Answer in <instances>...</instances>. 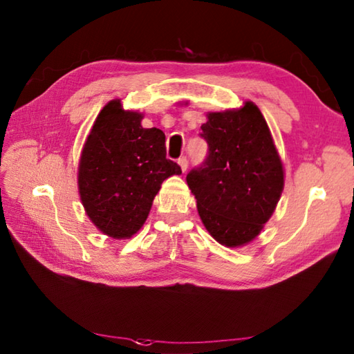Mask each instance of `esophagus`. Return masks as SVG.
I'll use <instances>...</instances> for the list:
<instances>
[{
  "label": "esophagus",
  "instance_id": "34e87169",
  "mask_svg": "<svg viewBox=\"0 0 354 354\" xmlns=\"http://www.w3.org/2000/svg\"><path fill=\"white\" fill-rule=\"evenodd\" d=\"M178 164H179V167H181V170L185 173L187 167H189V160H187V156H181L178 160Z\"/></svg>",
  "mask_w": 354,
  "mask_h": 354
}]
</instances>
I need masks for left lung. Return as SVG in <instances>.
Returning <instances> with one entry per match:
<instances>
[{
    "instance_id": "obj_1",
    "label": "left lung",
    "mask_w": 354,
    "mask_h": 354,
    "mask_svg": "<svg viewBox=\"0 0 354 354\" xmlns=\"http://www.w3.org/2000/svg\"><path fill=\"white\" fill-rule=\"evenodd\" d=\"M201 126L208 155L187 175L209 234L228 248L260 234L280 201L284 171L265 117L252 102L209 112Z\"/></svg>"
}]
</instances>
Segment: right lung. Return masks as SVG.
<instances>
[{
	"mask_svg": "<svg viewBox=\"0 0 354 354\" xmlns=\"http://www.w3.org/2000/svg\"><path fill=\"white\" fill-rule=\"evenodd\" d=\"M141 120L120 100L109 102L82 150L80 201L95 227L114 239L132 237L146 222L164 179L183 173L165 158L164 132L145 129Z\"/></svg>",
	"mask_w": 354,
	"mask_h": 354,
	"instance_id": "right-lung-1",
	"label": "right lung"
}]
</instances>
